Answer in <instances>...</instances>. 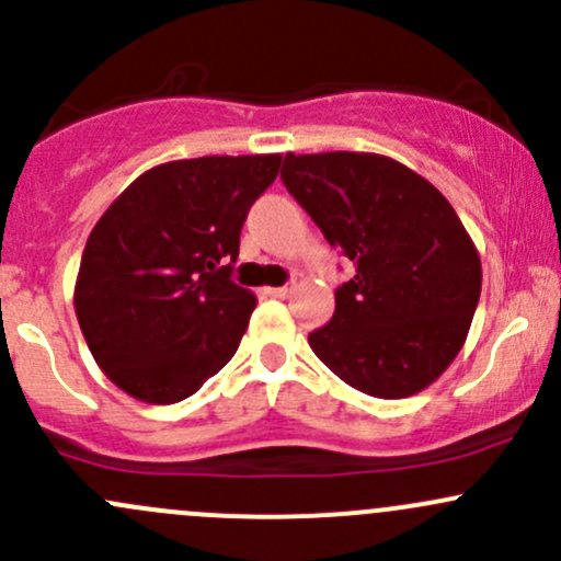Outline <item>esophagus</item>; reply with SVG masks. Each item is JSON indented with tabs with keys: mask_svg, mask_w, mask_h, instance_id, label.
I'll return each instance as SVG.
<instances>
[{
	"mask_svg": "<svg viewBox=\"0 0 561 561\" xmlns=\"http://www.w3.org/2000/svg\"><path fill=\"white\" fill-rule=\"evenodd\" d=\"M293 293V285H282V287H268V296L274 298H287Z\"/></svg>",
	"mask_w": 561,
	"mask_h": 561,
	"instance_id": "34e87169",
	"label": "esophagus"
}]
</instances>
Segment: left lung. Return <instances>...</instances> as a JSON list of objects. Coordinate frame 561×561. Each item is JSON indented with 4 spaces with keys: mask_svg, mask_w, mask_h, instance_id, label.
I'll list each match as a JSON object with an SVG mask.
<instances>
[{
    "mask_svg": "<svg viewBox=\"0 0 561 561\" xmlns=\"http://www.w3.org/2000/svg\"><path fill=\"white\" fill-rule=\"evenodd\" d=\"M287 192L353 260L314 355L347 386L404 399L458 355L480 298V257L443 192L401 162L358 151L287 154Z\"/></svg>",
    "mask_w": 561,
    "mask_h": 561,
    "instance_id": "8db88e82",
    "label": "left lung"
}]
</instances>
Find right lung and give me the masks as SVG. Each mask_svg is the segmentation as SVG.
<instances>
[{
	"instance_id": "1",
	"label": "right lung",
	"mask_w": 561,
	"mask_h": 561,
	"mask_svg": "<svg viewBox=\"0 0 561 561\" xmlns=\"http://www.w3.org/2000/svg\"><path fill=\"white\" fill-rule=\"evenodd\" d=\"M279 154L197 157L133 181L94 225L76 282L83 339L107 380L149 404L201 390L239 350L254 296L230 279Z\"/></svg>"
}]
</instances>
